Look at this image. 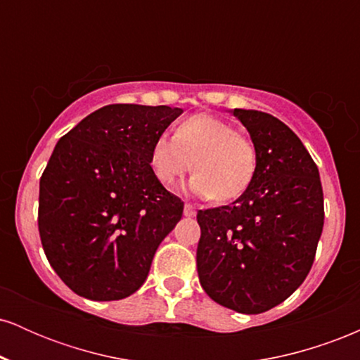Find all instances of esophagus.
Masks as SVG:
<instances>
[{"mask_svg":"<svg viewBox=\"0 0 360 360\" xmlns=\"http://www.w3.org/2000/svg\"><path fill=\"white\" fill-rule=\"evenodd\" d=\"M194 214H196V210H194V206L189 205V203H186V205H184V217L193 218Z\"/></svg>","mask_w":360,"mask_h":360,"instance_id":"obj_1","label":"esophagus"}]
</instances>
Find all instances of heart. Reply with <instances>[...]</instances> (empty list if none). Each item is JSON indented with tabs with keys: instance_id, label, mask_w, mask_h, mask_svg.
Here are the masks:
<instances>
[{
	"instance_id": "heart-1",
	"label": "heart",
	"mask_w": 360,
	"mask_h": 360,
	"mask_svg": "<svg viewBox=\"0 0 360 360\" xmlns=\"http://www.w3.org/2000/svg\"><path fill=\"white\" fill-rule=\"evenodd\" d=\"M150 166L162 184H174L189 169L188 191L201 198L229 201L249 188L257 157L252 142L225 120L198 113L183 120L174 137L160 135L150 150Z\"/></svg>"
}]
</instances>
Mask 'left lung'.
<instances>
[{
    "label": "left lung",
    "instance_id": "left-lung-1",
    "mask_svg": "<svg viewBox=\"0 0 360 360\" xmlns=\"http://www.w3.org/2000/svg\"><path fill=\"white\" fill-rule=\"evenodd\" d=\"M257 157L254 179L232 205L200 210V283L221 307L257 315L307 279L323 230V189L311 155L281 120L235 108Z\"/></svg>",
    "mask_w": 360,
    "mask_h": 360
}]
</instances>
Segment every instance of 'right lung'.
I'll use <instances>...</instances> for the list:
<instances>
[{
  "mask_svg": "<svg viewBox=\"0 0 360 360\" xmlns=\"http://www.w3.org/2000/svg\"><path fill=\"white\" fill-rule=\"evenodd\" d=\"M181 113L171 106H103L53 148L40 177V240L52 269L82 298L134 295L183 217L184 203L150 167L155 139Z\"/></svg>",
  "mask_w": 360,
  "mask_h": 360,
  "instance_id": "1",
  "label": "right lung"
}]
</instances>
